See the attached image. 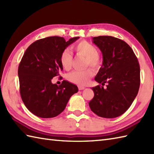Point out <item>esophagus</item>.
<instances>
[{
	"label": "esophagus",
	"instance_id": "1",
	"mask_svg": "<svg viewBox=\"0 0 154 154\" xmlns=\"http://www.w3.org/2000/svg\"><path fill=\"white\" fill-rule=\"evenodd\" d=\"M78 88H79V90H80V91L83 90V89H85V87H84L83 86H79V87H78Z\"/></svg>",
	"mask_w": 154,
	"mask_h": 154
}]
</instances>
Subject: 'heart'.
Masks as SVG:
<instances>
[{
    "label": "heart",
    "mask_w": 154,
    "mask_h": 154,
    "mask_svg": "<svg viewBox=\"0 0 154 154\" xmlns=\"http://www.w3.org/2000/svg\"><path fill=\"white\" fill-rule=\"evenodd\" d=\"M73 51L77 55L85 58V66L96 68L100 64V58L97 53L96 48L93 44L87 41H81L73 47ZM73 57L67 50H64L61 55L60 62L65 69H69L71 67ZM93 75V72L91 69L83 71H73L68 75L67 79L71 83L85 85L89 82L90 78Z\"/></svg>",
    "instance_id": "heart-1"
}]
</instances>
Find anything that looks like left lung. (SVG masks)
Returning <instances> with one entry per match:
<instances>
[{"instance_id": "left-lung-1", "label": "left lung", "mask_w": 154, "mask_h": 154, "mask_svg": "<svg viewBox=\"0 0 154 154\" xmlns=\"http://www.w3.org/2000/svg\"><path fill=\"white\" fill-rule=\"evenodd\" d=\"M102 52L103 65L94 80L103 86L92 88L94 97L89 104L97 115L112 119L131 106L140 84V65L132 48L120 39L109 35L93 38ZM107 83L106 89L104 83Z\"/></svg>"}]
</instances>
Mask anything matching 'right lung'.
<instances>
[{
	"label": "right lung",
	"mask_w": 154,
	"mask_h": 154,
	"mask_svg": "<svg viewBox=\"0 0 154 154\" xmlns=\"http://www.w3.org/2000/svg\"><path fill=\"white\" fill-rule=\"evenodd\" d=\"M79 38L65 41L62 37H48L34 42L26 50L18 71L20 92L23 103L34 115L44 119L59 115L77 93L75 85L63 80L58 86L51 79L63 70L62 52Z\"/></svg>",
	"instance_id": "obj_1"
}]
</instances>
